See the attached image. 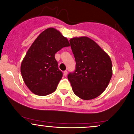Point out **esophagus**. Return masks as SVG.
<instances>
[{
  "instance_id": "obj_1",
  "label": "esophagus",
  "mask_w": 134,
  "mask_h": 134,
  "mask_svg": "<svg viewBox=\"0 0 134 134\" xmlns=\"http://www.w3.org/2000/svg\"><path fill=\"white\" fill-rule=\"evenodd\" d=\"M67 74H68V71H64V72H63V75L65 76H66Z\"/></svg>"
}]
</instances>
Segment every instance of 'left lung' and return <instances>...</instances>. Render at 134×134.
Listing matches in <instances>:
<instances>
[{
  "label": "left lung",
  "instance_id": "obj_1",
  "mask_svg": "<svg viewBox=\"0 0 134 134\" xmlns=\"http://www.w3.org/2000/svg\"><path fill=\"white\" fill-rule=\"evenodd\" d=\"M76 60V69L68 79L74 93L83 100L98 97L108 86L112 76V63L109 55L87 37L69 40Z\"/></svg>",
  "mask_w": 134,
  "mask_h": 134
}]
</instances>
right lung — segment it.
<instances>
[{
  "mask_svg": "<svg viewBox=\"0 0 134 134\" xmlns=\"http://www.w3.org/2000/svg\"><path fill=\"white\" fill-rule=\"evenodd\" d=\"M67 38L53 27L46 29L36 38L21 65V73L29 89L46 96L56 90L63 72L58 69L55 54L69 47Z\"/></svg>",
  "mask_w": 134,
  "mask_h": 134,
  "instance_id": "add662e5",
  "label": "right lung"
}]
</instances>
